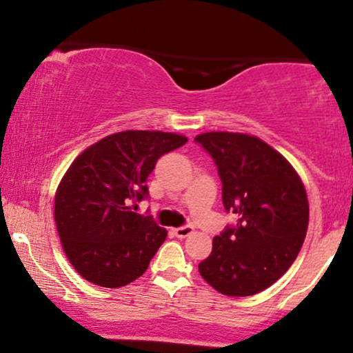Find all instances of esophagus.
<instances>
[{
  "mask_svg": "<svg viewBox=\"0 0 353 353\" xmlns=\"http://www.w3.org/2000/svg\"><path fill=\"white\" fill-rule=\"evenodd\" d=\"M192 232H194V228H192V225H182V228L174 229V236L179 237V239H185V237H189L190 234H192Z\"/></svg>",
  "mask_w": 353,
  "mask_h": 353,
  "instance_id": "esophagus-1",
  "label": "esophagus"
}]
</instances>
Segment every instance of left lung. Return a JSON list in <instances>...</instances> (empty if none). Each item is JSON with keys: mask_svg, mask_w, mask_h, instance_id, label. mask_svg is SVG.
<instances>
[{"mask_svg": "<svg viewBox=\"0 0 353 353\" xmlns=\"http://www.w3.org/2000/svg\"><path fill=\"white\" fill-rule=\"evenodd\" d=\"M217 165L222 202L237 216L214 237L199 272L217 292L247 297L265 290L297 259L309 225V201L285 157L259 137L204 132L196 137Z\"/></svg>", "mask_w": 353, "mask_h": 353, "instance_id": "1", "label": "left lung"}]
</instances>
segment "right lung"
Wrapping results in <instances>:
<instances>
[{
	"label": "right lung",
	"mask_w": 353,
	"mask_h": 353,
	"mask_svg": "<svg viewBox=\"0 0 353 353\" xmlns=\"http://www.w3.org/2000/svg\"><path fill=\"white\" fill-rule=\"evenodd\" d=\"M185 143L172 132L123 131L70 165L56 190L54 219L64 252L86 281L117 289L145 272L168 230L134 210L149 197L145 181L157 159Z\"/></svg>",
	"instance_id": "obj_1"
}]
</instances>
